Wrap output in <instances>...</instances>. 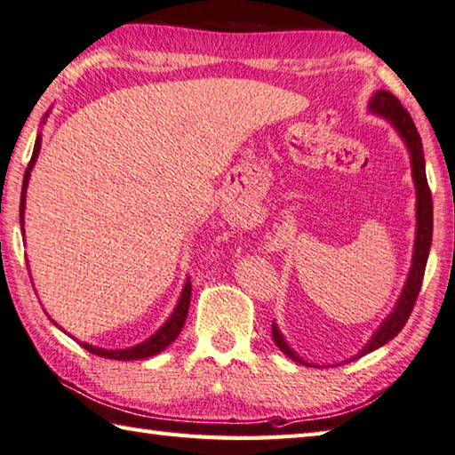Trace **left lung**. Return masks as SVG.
<instances>
[{
    "instance_id": "1",
    "label": "left lung",
    "mask_w": 455,
    "mask_h": 455,
    "mask_svg": "<svg viewBox=\"0 0 455 455\" xmlns=\"http://www.w3.org/2000/svg\"><path fill=\"white\" fill-rule=\"evenodd\" d=\"M370 111L379 115V117H384L386 121H390L408 147L410 161H411V177H414V185L418 193V201H416L418 225H416L414 259H411V268H410L406 284H403L400 300L395 302L394 312L382 322V326L376 330V334L370 338V342L364 346V350L358 354V358L364 356V354L371 350L379 348V346H384L386 342H390L394 336H398L403 324L408 322L411 310H414V304L418 300L419 288H422L429 246H432V230H434V204H432V193H429L427 179H426L424 147L414 121H411L410 113L403 109V105L398 101V97H394L390 91H376V95L370 99ZM272 338H275V344L286 354L288 358L299 362V364L310 366L291 348V346L286 344L283 334L278 332L276 324H272Z\"/></svg>"
}]
</instances>
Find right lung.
I'll list each match as a JSON object with an SVG mask.
<instances>
[{"label":"right lung","mask_w":455,"mask_h":455,"mask_svg":"<svg viewBox=\"0 0 455 455\" xmlns=\"http://www.w3.org/2000/svg\"><path fill=\"white\" fill-rule=\"evenodd\" d=\"M44 119H47V115ZM39 147H41V135L36 139V147H33V155L31 161L26 169V175H23V187H21V201H20V225H21V233H23V211H26V191H28V183H29V175L33 164L37 161L39 155ZM188 304H191V280H187L183 292H180V299L177 302V308L172 310L171 318L164 322V324L156 330V332L148 338V340L133 346V348H125V350H105V348H97V346H91L85 342H79L84 348L95 356L101 358H111V360H143V358H151L155 354H159L161 350L167 348L171 342H175V338L180 334V330L185 326L187 314H188Z\"/></svg>","instance_id":"obj_1"}]
</instances>
